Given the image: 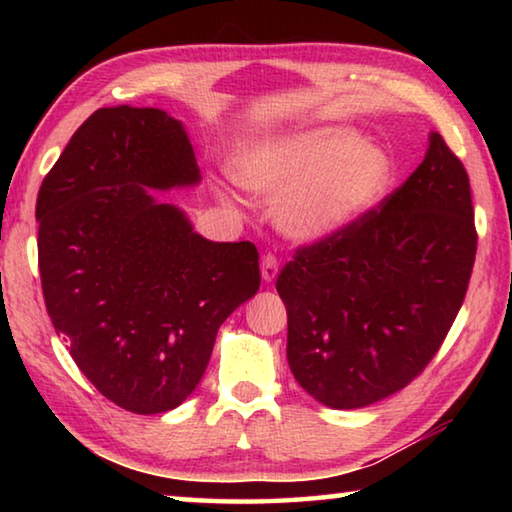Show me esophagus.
Instances as JSON below:
<instances>
[{"mask_svg": "<svg viewBox=\"0 0 512 512\" xmlns=\"http://www.w3.org/2000/svg\"><path fill=\"white\" fill-rule=\"evenodd\" d=\"M277 257L275 255H271V253H266L264 257H262V280L264 282H273L275 280V275H277Z\"/></svg>", "mask_w": 512, "mask_h": 512, "instance_id": "obj_1", "label": "esophagus"}]
</instances>
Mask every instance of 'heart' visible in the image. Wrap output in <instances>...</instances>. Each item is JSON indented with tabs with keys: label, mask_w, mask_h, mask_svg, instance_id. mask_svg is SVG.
<instances>
[{
	"label": "heart",
	"mask_w": 512,
	"mask_h": 512,
	"mask_svg": "<svg viewBox=\"0 0 512 512\" xmlns=\"http://www.w3.org/2000/svg\"><path fill=\"white\" fill-rule=\"evenodd\" d=\"M235 178L255 194H282L277 223L300 241L323 239L384 196L391 160L345 128H323L257 146L235 162Z\"/></svg>",
	"instance_id": "1"
}]
</instances>
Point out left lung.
<instances>
[{"label":"left lung","mask_w":512,"mask_h":512,"mask_svg":"<svg viewBox=\"0 0 512 512\" xmlns=\"http://www.w3.org/2000/svg\"><path fill=\"white\" fill-rule=\"evenodd\" d=\"M474 255L470 178L431 133L402 187L298 248L277 275L293 377L329 409H361L402 391L443 345Z\"/></svg>","instance_id":"left-lung-1"}]
</instances>
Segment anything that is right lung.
Returning a JSON list of instances; mask_svg holds the SVG:
<instances>
[{
	"instance_id": "add662e5",
	"label": "right lung",
	"mask_w": 512,
	"mask_h": 512,
	"mask_svg": "<svg viewBox=\"0 0 512 512\" xmlns=\"http://www.w3.org/2000/svg\"><path fill=\"white\" fill-rule=\"evenodd\" d=\"M198 183L183 121L115 106L83 121L38 192L47 314L94 388L131 413L183 404L223 320L262 282L255 244L207 241L153 194Z\"/></svg>"
}]
</instances>
